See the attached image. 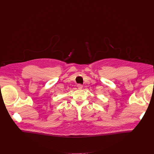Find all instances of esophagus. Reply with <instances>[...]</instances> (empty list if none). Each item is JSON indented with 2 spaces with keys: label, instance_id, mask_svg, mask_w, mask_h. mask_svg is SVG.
I'll return each instance as SVG.
<instances>
[{
  "label": "esophagus",
  "instance_id": "1",
  "mask_svg": "<svg viewBox=\"0 0 154 154\" xmlns=\"http://www.w3.org/2000/svg\"><path fill=\"white\" fill-rule=\"evenodd\" d=\"M77 88L79 89H82L83 88V85L82 84H77Z\"/></svg>",
  "mask_w": 154,
  "mask_h": 154
}]
</instances>
